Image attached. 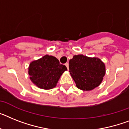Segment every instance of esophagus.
I'll return each instance as SVG.
<instances>
[{
  "label": "esophagus",
  "instance_id": "obj_1",
  "mask_svg": "<svg viewBox=\"0 0 129 129\" xmlns=\"http://www.w3.org/2000/svg\"><path fill=\"white\" fill-rule=\"evenodd\" d=\"M65 66H66L67 67V69H69V63H65Z\"/></svg>",
  "mask_w": 129,
  "mask_h": 129
}]
</instances>
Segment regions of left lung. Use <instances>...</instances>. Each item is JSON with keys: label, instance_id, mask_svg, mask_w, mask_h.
<instances>
[{"label": "left lung", "instance_id": "obj_1", "mask_svg": "<svg viewBox=\"0 0 129 129\" xmlns=\"http://www.w3.org/2000/svg\"><path fill=\"white\" fill-rule=\"evenodd\" d=\"M70 73L78 88L91 90L100 85L106 73L105 65L96 58L75 55L69 62Z\"/></svg>", "mask_w": 129, "mask_h": 129}]
</instances>
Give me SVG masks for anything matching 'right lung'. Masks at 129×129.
Masks as SVG:
<instances>
[{
  "label": "right lung",
  "instance_id": "add662e5",
  "mask_svg": "<svg viewBox=\"0 0 129 129\" xmlns=\"http://www.w3.org/2000/svg\"><path fill=\"white\" fill-rule=\"evenodd\" d=\"M66 70V66L60 64L57 58L46 55L30 63L29 75L35 85L48 90L54 88L61 74Z\"/></svg>",
  "mask_w": 129,
  "mask_h": 129
}]
</instances>
